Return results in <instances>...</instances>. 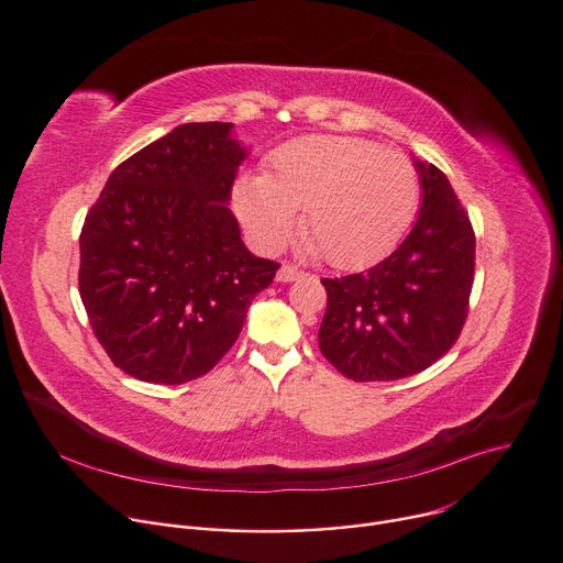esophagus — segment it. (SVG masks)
I'll return each instance as SVG.
<instances>
[{"mask_svg":"<svg viewBox=\"0 0 563 563\" xmlns=\"http://www.w3.org/2000/svg\"><path fill=\"white\" fill-rule=\"evenodd\" d=\"M302 275L305 273L300 268L290 266V263H284V266L279 268V273H277V282H295V279H300Z\"/></svg>","mask_w":563,"mask_h":563,"instance_id":"1","label":"esophagus"}]
</instances>
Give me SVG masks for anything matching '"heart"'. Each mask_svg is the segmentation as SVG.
<instances>
[{
	"label": "heart",
	"instance_id": "heart-1",
	"mask_svg": "<svg viewBox=\"0 0 563 563\" xmlns=\"http://www.w3.org/2000/svg\"><path fill=\"white\" fill-rule=\"evenodd\" d=\"M420 197L416 165L400 152L347 136H302L279 145L263 177L239 181L234 202L261 245H279L302 211L300 231L336 268L386 254L409 227Z\"/></svg>",
	"mask_w": 563,
	"mask_h": 563
}]
</instances>
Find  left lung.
Segmentation results:
<instances>
[{"label":"left lung","instance_id":"1","mask_svg":"<svg viewBox=\"0 0 563 563\" xmlns=\"http://www.w3.org/2000/svg\"><path fill=\"white\" fill-rule=\"evenodd\" d=\"M422 207L409 236L377 266L322 279L318 347L354 382L422 373L459 339L475 282V231L448 177L416 161Z\"/></svg>","mask_w":563,"mask_h":563}]
</instances>
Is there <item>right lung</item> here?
<instances>
[{
    "label": "right lung",
    "instance_id": "1",
    "mask_svg": "<svg viewBox=\"0 0 563 563\" xmlns=\"http://www.w3.org/2000/svg\"><path fill=\"white\" fill-rule=\"evenodd\" d=\"M229 122L173 129L111 173L88 209L79 295L113 366L177 386L236 343L279 263L254 256L227 202L245 150Z\"/></svg>",
    "mask_w": 563,
    "mask_h": 563
}]
</instances>
